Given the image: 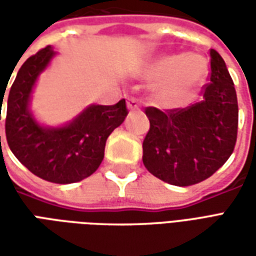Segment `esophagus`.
Masks as SVG:
<instances>
[{"label": "esophagus", "mask_w": 256, "mask_h": 256, "mask_svg": "<svg viewBox=\"0 0 256 256\" xmlns=\"http://www.w3.org/2000/svg\"><path fill=\"white\" fill-rule=\"evenodd\" d=\"M128 108L130 111H136V110H138L140 108V102L137 98H134V97H130L128 100Z\"/></svg>", "instance_id": "obj_1"}]
</instances>
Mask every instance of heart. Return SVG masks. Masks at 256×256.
<instances>
[{"mask_svg": "<svg viewBox=\"0 0 256 256\" xmlns=\"http://www.w3.org/2000/svg\"><path fill=\"white\" fill-rule=\"evenodd\" d=\"M208 72L207 62L200 54H167L144 67L145 78L158 79L155 100L163 106H177L192 97Z\"/></svg>", "mask_w": 256, "mask_h": 256, "instance_id": "obj_1", "label": "heart"}]
</instances>
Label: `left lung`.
I'll return each instance as SVG.
<instances>
[{
	"label": "left lung",
	"mask_w": 256,
	"mask_h": 256,
	"mask_svg": "<svg viewBox=\"0 0 256 256\" xmlns=\"http://www.w3.org/2000/svg\"><path fill=\"white\" fill-rule=\"evenodd\" d=\"M210 84L202 101L163 112L145 108L150 132L142 142L146 170L177 186L194 185L224 166L234 150L238 106L234 84L220 54L210 50Z\"/></svg>",
	"instance_id": "obj_1"
}]
</instances>
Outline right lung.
Masks as SVG:
<instances>
[{
    "instance_id": "add662e5",
    "label": "right lung",
    "mask_w": 256,
    "mask_h": 256,
    "mask_svg": "<svg viewBox=\"0 0 256 256\" xmlns=\"http://www.w3.org/2000/svg\"><path fill=\"white\" fill-rule=\"evenodd\" d=\"M54 54L52 46L44 48L18 71L9 90L5 134L14 155L36 177L54 184H72L98 168L106 138L122 124L128 108L123 98L115 106H89L72 122L60 128L40 124L30 111L31 93ZM4 96L5 92L0 94L1 101Z\"/></svg>"
}]
</instances>
